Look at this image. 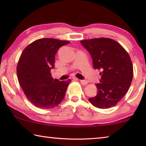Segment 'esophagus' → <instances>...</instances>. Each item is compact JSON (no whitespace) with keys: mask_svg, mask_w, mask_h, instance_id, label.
<instances>
[{"mask_svg":"<svg viewBox=\"0 0 146 146\" xmlns=\"http://www.w3.org/2000/svg\"><path fill=\"white\" fill-rule=\"evenodd\" d=\"M73 79H74V80H78V79L77 78H74ZM80 80V83L82 84V85H86L88 84L87 80Z\"/></svg>","mask_w":146,"mask_h":146,"instance_id":"esophagus-1","label":"esophagus"}]
</instances>
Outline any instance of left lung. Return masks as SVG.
I'll list each match as a JSON object with an SVG mask.
<instances>
[{"instance_id": "obj_1", "label": "left lung", "mask_w": 146, "mask_h": 146, "mask_svg": "<svg viewBox=\"0 0 146 146\" xmlns=\"http://www.w3.org/2000/svg\"><path fill=\"white\" fill-rule=\"evenodd\" d=\"M93 60L95 70H100L97 95L89 101L95 107L107 109L115 106L127 93L132 82L133 68L124 48L113 39L98 38L81 40Z\"/></svg>"}]
</instances>
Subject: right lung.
I'll use <instances>...</instances> for the list:
<instances>
[{
    "instance_id": "add662e5",
    "label": "right lung",
    "mask_w": 146,
    "mask_h": 146,
    "mask_svg": "<svg viewBox=\"0 0 146 146\" xmlns=\"http://www.w3.org/2000/svg\"><path fill=\"white\" fill-rule=\"evenodd\" d=\"M70 43L55 38L38 39L24 49L17 64V76L26 97L40 109L58 106L65 96L70 79H53L51 70L55 68L58 49Z\"/></svg>"
}]
</instances>
